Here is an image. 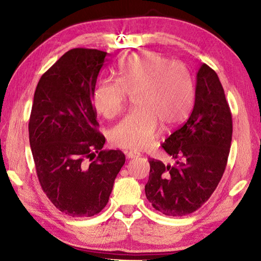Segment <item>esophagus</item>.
<instances>
[{"instance_id":"obj_1","label":"esophagus","mask_w":261,"mask_h":261,"mask_svg":"<svg viewBox=\"0 0 261 261\" xmlns=\"http://www.w3.org/2000/svg\"><path fill=\"white\" fill-rule=\"evenodd\" d=\"M125 156L127 159H134V158L139 157L140 153H138L136 151H127V152H125Z\"/></svg>"}]
</instances>
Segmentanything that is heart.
<instances>
[{
    "mask_svg": "<svg viewBox=\"0 0 261 261\" xmlns=\"http://www.w3.org/2000/svg\"><path fill=\"white\" fill-rule=\"evenodd\" d=\"M126 95L134 97L135 110L111 130L110 140L114 147L140 151L151 146L159 124L170 129L187 118L194 83L182 64L147 51L122 60L118 79L99 82L92 102L98 114L113 119L123 112Z\"/></svg>",
    "mask_w": 261,
    "mask_h": 261,
    "instance_id": "1",
    "label": "heart"
}]
</instances>
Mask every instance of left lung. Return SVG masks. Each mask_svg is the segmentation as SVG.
<instances>
[{
  "mask_svg": "<svg viewBox=\"0 0 261 261\" xmlns=\"http://www.w3.org/2000/svg\"><path fill=\"white\" fill-rule=\"evenodd\" d=\"M231 140L232 115L222 84L212 68L201 64L192 114L162 145L175 164L149 160L148 201L168 216L195 212L222 178Z\"/></svg>",
  "mask_w": 261,
  "mask_h": 261,
  "instance_id": "8db88e82",
  "label": "left lung"
}]
</instances>
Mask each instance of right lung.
<instances>
[{"mask_svg": "<svg viewBox=\"0 0 261 261\" xmlns=\"http://www.w3.org/2000/svg\"><path fill=\"white\" fill-rule=\"evenodd\" d=\"M107 53L75 48L39 81L29 121V140L39 181L51 203L73 218L105 207L125 163L120 150H103L92 95Z\"/></svg>", "mask_w": 261, "mask_h": 261, "instance_id": "obj_1", "label": "right lung"}]
</instances>
